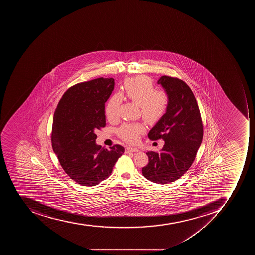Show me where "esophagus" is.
I'll use <instances>...</instances> for the list:
<instances>
[{"mask_svg": "<svg viewBox=\"0 0 255 255\" xmlns=\"http://www.w3.org/2000/svg\"><path fill=\"white\" fill-rule=\"evenodd\" d=\"M138 149L135 148V147H131V146L126 147V153L135 152V151H138Z\"/></svg>", "mask_w": 255, "mask_h": 255, "instance_id": "obj_1", "label": "esophagus"}]
</instances>
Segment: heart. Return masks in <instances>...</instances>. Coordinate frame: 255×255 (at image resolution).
<instances>
[{"instance_id": "b5f03b06", "label": "heart", "mask_w": 255, "mask_h": 255, "mask_svg": "<svg viewBox=\"0 0 255 255\" xmlns=\"http://www.w3.org/2000/svg\"><path fill=\"white\" fill-rule=\"evenodd\" d=\"M138 105L141 117L148 125H154L164 117L170 104L168 93L164 90H155L152 80L146 76H136L127 79L122 94L113 95L108 101L105 114L109 121H117L123 97ZM140 124L125 123L117 130L120 138L129 143L137 142L144 132Z\"/></svg>"}]
</instances>
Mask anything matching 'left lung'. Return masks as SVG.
<instances>
[{
	"instance_id": "left-lung-1",
	"label": "left lung",
	"mask_w": 255,
	"mask_h": 255,
	"mask_svg": "<svg viewBox=\"0 0 255 255\" xmlns=\"http://www.w3.org/2000/svg\"><path fill=\"white\" fill-rule=\"evenodd\" d=\"M170 97L164 117L149 131L150 140L162 138L160 152L147 151L148 163L142 168L146 179L172 183L183 176L195 161L203 138L200 110L191 88L181 79L162 76L158 80Z\"/></svg>"
}]
</instances>
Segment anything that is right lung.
<instances>
[{
  "mask_svg": "<svg viewBox=\"0 0 255 255\" xmlns=\"http://www.w3.org/2000/svg\"><path fill=\"white\" fill-rule=\"evenodd\" d=\"M113 78L78 83L64 93L55 111L51 142L60 166L71 179L94 187L109 178L125 147L110 150L96 143L95 132L106 125L105 103L114 89Z\"/></svg>",
  "mask_w": 255,
  "mask_h": 255,
  "instance_id": "1",
  "label": "right lung"
}]
</instances>
